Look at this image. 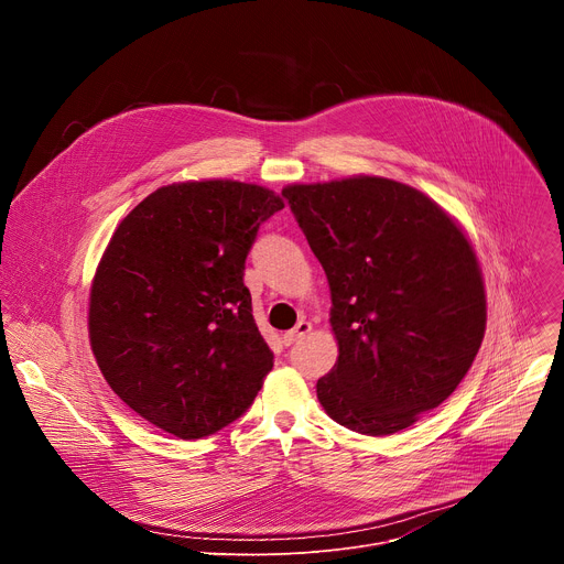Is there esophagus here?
Instances as JSON below:
<instances>
[{
	"label": "esophagus",
	"instance_id": "esophagus-1",
	"mask_svg": "<svg viewBox=\"0 0 564 564\" xmlns=\"http://www.w3.org/2000/svg\"><path fill=\"white\" fill-rule=\"evenodd\" d=\"M310 330H312L310 321H299V324H296L292 330H288V333L283 335V344H285V346H292V344H296L301 337H305Z\"/></svg>",
	"mask_w": 564,
	"mask_h": 564
}]
</instances>
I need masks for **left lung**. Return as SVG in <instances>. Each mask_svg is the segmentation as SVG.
Listing matches in <instances>:
<instances>
[{
	"label": "left lung",
	"mask_w": 564,
	"mask_h": 564,
	"mask_svg": "<svg viewBox=\"0 0 564 564\" xmlns=\"http://www.w3.org/2000/svg\"><path fill=\"white\" fill-rule=\"evenodd\" d=\"M283 196L333 294L339 359L316 381L321 406L361 435L413 426L453 394L485 339V283L464 231L422 192L377 176Z\"/></svg>",
	"instance_id": "obj_1"
}]
</instances>
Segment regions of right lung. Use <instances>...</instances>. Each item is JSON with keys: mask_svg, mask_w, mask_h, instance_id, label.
I'll return each instance as SVG.
<instances>
[{"mask_svg": "<svg viewBox=\"0 0 564 564\" xmlns=\"http://www.w3.org/2000/svg\"><path fill=\"white\" fill-rule=\"evenodd\" d=\"M279 209L259 185L176 183L113 231L89 296L91 350L111 390L165 433H218L272 370L243 276L261 223Z\"/></svg>", "mask_w": 564, "mask_h": 564, "instance_id": "1", "label": "right lung"}]
</instances>
